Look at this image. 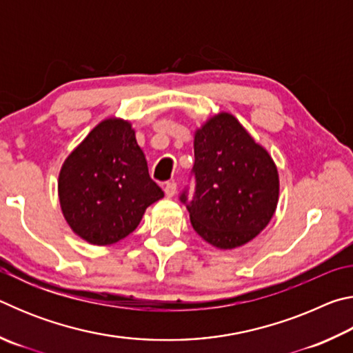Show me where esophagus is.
I'll return each mask as SVG.
<instances>
[{"label": "esophagus", "mask_w": 353, "mask_h": 353, "mask_svg": "<svg viewBox=\"0 0 353 353\" xmlns=\"http://www.w3.org/2000/svg\"><path fill=\"white\" fill-rule=\"evenodd\" d=\"M163 190H165V194L168 196V198H172V196L176 194L177 185H176V182H166V183H165V187H163Z\"/></svg>", "instance_id": "esophagus-1"}]
</instances>
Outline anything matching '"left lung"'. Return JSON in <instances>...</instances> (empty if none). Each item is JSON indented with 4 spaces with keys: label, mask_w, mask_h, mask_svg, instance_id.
<instances>
[{
    "label": "left lung",
    "mask_w": 353,
    "mask_h": 353,
    "mask_svg": "<svg viewBox=\"0 0 353 353\" xmlns=\"http://www.w3.org/2000/svg\"><path fill=\"white\" fill-rule=\"evenodd\" d=\"M196 187L181 201L193 229L218 249H234L270 224L279 202V172L271 155L230 113L212 117L194 134Z\"/></svg>",
    "instance_id": "obj_1"
}]
</instances>
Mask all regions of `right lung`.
<instances>
[{
	"label": "right lung",
	"mask_w": 353,
	"mask_h": 353,
	"mask_svg": "<svg viewBox=\"0 0 353 353\" xmlns=\"http://www.w3.org/2000/svg\"><path fill=\"white\" fill-rule=\"evenodd\" d=\"M59 201L68 225L97 246L113 244L137 229L146 208L163 198L129 121H101L65 160Z\"/></svg>",
	"instance_id": "1"
}]
</instances>
